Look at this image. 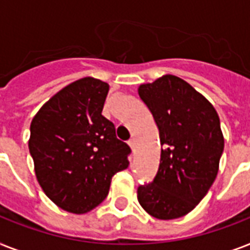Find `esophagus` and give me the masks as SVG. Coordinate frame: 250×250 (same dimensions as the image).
<instances>
[{"label": "esophagus", "mask_w": 250, "mask_h": 250, "mask_svg": "<svg viewBox=\"0 0 250 250\" xmlns=\"http://www.w3.org/2000/svg\"><path fill=\"white\" fill-rule=\"evenodd\" d=\"M127 144L129 145V148H131V150H133V148H135V141H133V139H131V140H128V143ZM132 158V157H131Z\"/></svg>", "instance_id": "34e87169"}]
</instances>
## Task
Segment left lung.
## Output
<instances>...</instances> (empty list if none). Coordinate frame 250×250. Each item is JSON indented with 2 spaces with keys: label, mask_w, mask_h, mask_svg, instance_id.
I'll return each mask as SVG.
<instances>
[{
  "label": "left lung",
  "mask_w": 250,
  "mask_h": 250,
  "mask_svg": "<svg viewBox=\"0 0 250 250\" xmlns=\"http://www.w3.org/2000/svg\"><path fill=\"white\" fill-rule=\"evenodd\" d=\"M139 96L160 131L161 161L150 184L137 188L143 209L157 219L186 215L200 204L219 170L225 139L217 110L175 75L141 84Z\"/></svg>",
  "instance_id": "1"
}]
</instances>
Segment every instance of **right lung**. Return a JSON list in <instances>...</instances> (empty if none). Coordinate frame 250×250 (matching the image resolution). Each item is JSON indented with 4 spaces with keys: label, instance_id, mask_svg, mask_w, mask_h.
<instances>
[{
    "label": "right lung",
    "instance_id": "obj_1",
    "mask_svg": "<svg viewBox=\"0 0 250 250\" xmlns=\"http://www.w3.org/2000/svg\"><path fill=\"white\" fill-rule=\"evenodd\" d=\"M109 84L86 76L46 101L31 122L29 153L37 182L58 208L84 214L106 198L131 149L102 115Z\"/></svg>",
    "mask_w": 250,
    "mask_h": 250
}]
</instances>
